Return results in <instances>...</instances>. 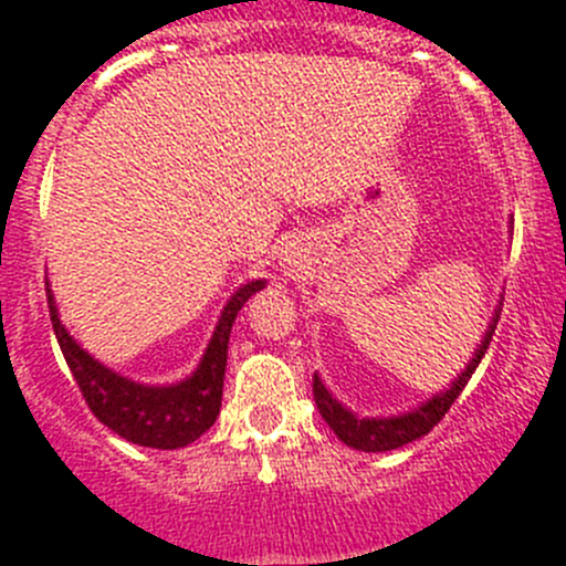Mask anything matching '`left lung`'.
I'll return each mask as SVG.
<instances>
[{
  "label": "left lung",
  "instance_id": "8db88e82",
  "mask_svg": "<svg viewBox=\"0 0 566 566\" xmlns=\"http://www.w3.org/2000/svg\"><path fill=\"white\" fill-rule=\"evenodd\" d=\"M496 322H499V313H496V318H493V324H491V329H488L482 346L476 348L474 359L469 363V368L460 373L458 381L452 384L447 392L436 395L430 403L419 406L417 411L403 413V417H392V419H357L352 411L343 409L337 400H332V395L326 392L324 384L318 381V376H316V381H313V398H316L318 411H322L326 424L335 430L337 439H340L343 444L354 447V450L387 452V450H398V447H403V444H411V441L419 439V436L430 433V430H433L436 424L444 419V413L450 411L452 403H455L458 395L463 392V387L469 384L471 373L476 370L480 359L485 357L488 346H491V337H493V329H496Z\"/></svg>",
  "mask_w": 566,
  "mask_h": 566
}]
</instances>
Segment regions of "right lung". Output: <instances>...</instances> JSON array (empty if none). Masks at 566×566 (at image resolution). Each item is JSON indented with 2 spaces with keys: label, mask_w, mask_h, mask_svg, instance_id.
Listing matches in <instances>:
<instances>
[{
  "label": "right lung",
  "mask_w": 566,
  "mask_h": 566,
  "mask_svg": "<svg viewBox=\"0 0 566 566\" xmlns=\"http://www.w3.org/2000/svg\"><path fill=\"white\" fill-rule=\"evenodd\" d=\"M259 289H264V281L242 285L231 296L198 370L188 381L174 384V387H144V384L127 381V378L103 368L67 335L60 316H56L51 291L49 313L67 368L73 373L90 411L106 428L119 433L122 439L133 441V444L153 447V450H179V447L193 444L198 436L207 433L218 419L220 400H223L231 324H234L244 302Z\"/></svg>",
  "instance_id": "right-lung-1"
}]
</instances>
